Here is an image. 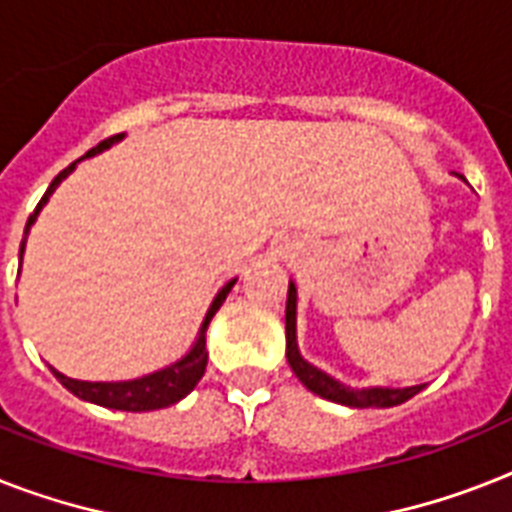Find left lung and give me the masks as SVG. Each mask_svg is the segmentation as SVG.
Wrapping results in <instances>:
<instances>
[{
    "mask_svg": "<svg viewBox=\"0 0 512 512\" xmlns=\"http://www.w3.org/2000/svg\"><path fill=\"white\" fill-rule=\"evenodd\" d=\"M286 360L292 365L294 376L323 400L339 402L347 407H394L407 402L410 397L421 392L423 384L405 386V389H389V386H371V389H352V386L336 381L313 363H307L299 355L297 347V286L289 281V294H286Z\"/></svg>",
    "mask_w": 512,
    "mask_h": 512,
    "instance_id": "1",
    "label": "left lung"
}]
</instances>
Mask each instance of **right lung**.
Instances as JSON below:
<instances>
[{
  "label": "right lung",
  "mask_w": 512,
  "mask_h": 512,
  "mask_svg": "<svg viewBox=\"0 0 512 512\" xmlns=\"http://www.w3.org/2000/svg\"><path fill=\"white\" fill-rule=\"evenodd\" d=\"M120 139H123V134L112 136V139H105L102 144H97V147L91 149V152H86L83 157H91V155H97V152H102V149H110L112 144H115V141H120ZM83 157H81V160H83ZM81 160L70 162L68 168L54 176V181L49 184L47 194L41 197V202L36 205L33 215L28 218L26 236H28V231H31L33 223H36V218H39L41 207L47 205L49 197H52V191L62 184V178H68L70 173H73V168H76ZM26 236H23V242H20V260H23V249H26ZM234 284H236V278H234V281H228V284L218 292V297L213 299V305H210V310H207L205 321H202V328H199L197 342L191 344V350L186 352L181 360L165 365V368H160V371L147 373V376H141V378H131V381H78V378L62 376V373L54 371V368H52V373L60 378V384L65 386L68 392L76 394V397H81V400H86V402H94V405L112 407V410L144 413V410H160V407L176 405L178 400H184L186 394H189L191 389L199 384V378L205 376V368H207V350H205L207 326H210V321H213V315L218 313V307L226 302L228 292H231V286H234Z\"/></svg>",
  "instance_id": "obj_1"
}]
</instances>
